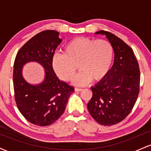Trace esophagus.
<instances>
[{
    "label": "esophagus",
    "instance_id": "34e87169",
    "mask_svg": "<svg viewBox=\"0 0 151 151\" xmlns=\"http://www.w3.org/2000/svg\"><path fill=\"white\" fill-rule=\"evenodd\" d=\"M74 90H75V91H82L83 90V89H81V88H75V89H74Z\"/></svg>",
    "mask_w": 151,
    "mask_h": 151
}]
</instances>
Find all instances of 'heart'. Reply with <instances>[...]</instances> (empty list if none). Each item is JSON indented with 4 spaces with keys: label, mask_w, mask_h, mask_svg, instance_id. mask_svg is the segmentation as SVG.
<instances>
[{
    "label": "heart",
    "mask_w": 151,
    "mask_h": 151,
    "mask_svg": "<svg viewBox=\"0 0 151 151\" xmlns=\"http://www.w3.org/2000/svg\"><path fill=\"white\" fill-rule=\"evenodd\" d=\"M113 56V47L108 41L79 37L66 44L64 53L54 55L52 66L57 74L65 81H70L79 67L81 71L73 82L82 86L91 79L101 80L108 73Z\"/></svg>",
    "instance_id": "1"
}]
</instances>
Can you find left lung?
<instances>
[{"instance_id":"left-lung-1","label":"left lung","mask_w":151,"mask_h":151,"mask_svg":"<svg viewBox=\"0 0 151 151\" xmlns=\"http://www.w3.org/2000/svg\"><path fill=\"white\" fill-rule=\"evenodd\" d=\"M114 52V62L106 77L91 86L92 97L87 104L89 114L101 125L121 122L131 111L139 93V65L132 49L122 40L104 30Z\"/></svg>"}]
</instances>
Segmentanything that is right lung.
I'll list each match as a JSON object with an SVG mask.
<instances>
[{
  "label": "right lung",
  "instance_id": "1",
  "mask_svg": "<svg viewBox=\"0 0 151 151\" xmlns=\"http://www.w3.org/2000/svg\"><path fill=\"white\" fill-rule=\"evenodd\" d=\"M60 33L45 30L35 35L20 48L13 67V86L17 106L31 124L46 126L53 124L62 115L73 86L59 79L52 67L55 50L62 42ZM35 61L45 70L44 80L32 85L22 76L25 63Z\"/></svg>",
  "mask_w": 151,
  "mask_h": 151
}]
</instances>
